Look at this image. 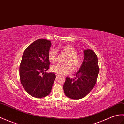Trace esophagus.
<instances>
[{
	"mask_svg": "<svg viewBox=\"0 0 124 124\" xmlns=\"http://www.w3.org/2000/svg\"><path fill=\"white\" fill-rule=\"evenodd\" d=\"M56 78H58L59 77V74H56Z\"/></svg>",
	"mask_w": 124,
	"mask_h": 124,
	"instance_id": "obj_1",
	"label": "esophagus"
}]
</instances>
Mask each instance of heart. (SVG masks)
Wrapping results in <instances>:
<instances>
[{
  "instance_id": "heart-1",
  "label": "heart",
  "mask_w": 124,
  "mask_h": 124,
  "mask_svg": "<svg viewBox=\"0 0 124 124\" xmlns=\"http://www.w3.org/2000/svg\"><path fill=\"white\" fill-rule=\"evenodd\" d=\"M60 50L68 55L66 59L65 64H58L53 66L51 70L53 72L56 73L60 75L71 73L72 72H76L81 67L82 64L83 60L82 56L77 53L76 49L72 46L65 45L60 47ZM57 52L53 49L48 53V58L50 61L54 63L57 61Z\"/></svg>"
}]
</instances>
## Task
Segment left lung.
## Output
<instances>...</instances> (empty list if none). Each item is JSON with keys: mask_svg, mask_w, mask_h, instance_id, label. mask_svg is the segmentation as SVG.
<instances>
[{"mask_svg": "<svg viewBox=\"0 0 124 124\" xmlns=\"http://www.w3.org/2000/svg\"><path fill=\"white\" fill-rule=\"evenodd\" d=\"M84 52V60L73 79L67 77L63 90L69 98L80 99L90 93L96 85L99 68L96 54L87 49Z\"/></svg>", "mask_w": 124, "mask_h": 124, "instance_id": "left-lung-1", "label": "left lung"}]
</instances>
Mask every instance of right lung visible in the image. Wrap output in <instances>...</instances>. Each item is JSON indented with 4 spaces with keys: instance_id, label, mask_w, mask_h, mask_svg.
Listing matches in <instances>:
<instances>
[{
    "instance_id": "add662e5",
    "label": "right lung",
    "mask_w": 124,
    "mask_h": 124,
    "mask_svg": "<svg viewBox=\"0 0 124 124\" xmlns=\"http://www.w3.org/2000/svg\"><path fill=\"white\" fill-rule=\"evenodd\" d=\"M51 46L50 41L41 39L30 44L23 53L19 66L20 80L25 91L33 97L47 96L55 79L54 73L45 72L50 68Z\"/></svg>"
}]
</instances>
